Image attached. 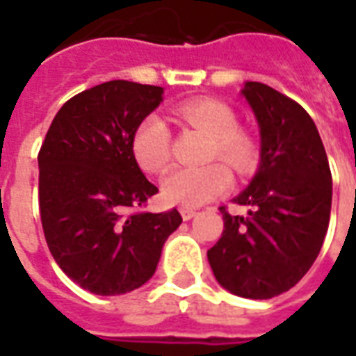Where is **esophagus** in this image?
Segmentation results:
<instances>
[{
  "instance_id": "obj_1",
  "label": "esophagus",
  "mask_w": 356,
  "mask_h": 356,
  "mask_svg": "<svg viewBox=\"0 0 356 356\" xmlns=\"http://www.w3.org/2000/svg\"><path fill=\"white\" fill-rule=\"evenodd\" d=\"M194 216H196V209H193V208H181V217H183L185 221H188V219H193Z\"/></svg>"
}]
</instances>
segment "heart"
<instances>
[{
  "instance_id": "b5f03b06",
  "label": "heart",
  "mask_w": 356,
  "mask_h": 356,
  "mask_svg": "<svg viewBox=\"0 0 356 356\" xmlns=\"http://www.w3.org/2000/svg\"><path fill=\"white\" fill-rule=\"evenodd\" d=\"M177 116L211 137L209 160H221L240 175L254 170L259 158L257 143L250 133L238 129V118L229 104L216 99H193L179 104ZM131 152L148 173H160L168 168L171 133L162 118L148 116L135 127ZM231 185V171L223 163H211L198 170L177 168L163 177L162 196L170 204L198 208L223 196Z\"/></svg>"
}]
</instances>
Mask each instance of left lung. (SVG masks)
Masks as SVG:
<instances>
[{"label": "left lung", "mask_w": 356, "mask_h": 356, "mask_svg": "<svg viewBox=\"0 0 356 356\" xmlns=\"http://www.w3.org/2000/svg\"><path fill=\"white\" fill-rule=\"evenodd\" d=\"M261 135V163L225 208L223 234L208 250L217 282L234 296L270 299L305 276L321 252L332 209V173L318 129L305 108L259 81L242 89Z\"/></svg>", "instance_id": "8db88e82"}]
</instances>
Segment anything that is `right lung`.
Wrapping results in <instances>:
<instances>
[{
  "label": "right lung",
  "instance_id": "obj_1",
  "mask_svg": "<svg viewBox=\"0 0 356 356\" xmlns=\"http://www.w3.org/2000/svg\"><path fill=\"white\" fill-rule=\"evenodd\" d=\"M163 89L112 80L63 104L45 135L40 217L53 259L97 296H120L152 278L177 209L140 211L158 193L131 152L135 127Z\"/></svg>",
  "mask_w": 356,
  "mask_h": 356
}]
</instances>
